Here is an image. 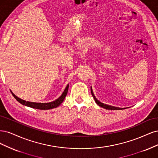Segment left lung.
<instances>
[{"label":"left lung","mask_w":158,"mask_h":158,"mask_svg":"<svg viewBox=\"0 0 158 158\" xmlns=\"http://www.w3.org/2000/svg\"><path fill=\"white\" fill-rule=\"evenodd\" d=\"M90 90H91V94H92L93 98L96 102V103L99 106L102 107V108H103L104 109H106V110H123V109H125V108H118V107H114V106H110V105H107V104H104V103H102L100 102V101H98L97 99L96 98L93 92V89H92V87L90 88Z\"/></svg>","instance_id":"1"}]
</instances>
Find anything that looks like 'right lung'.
<instances>
[{"instance_id": "right-lung-1", "label": "right lung", "mask_w": 158, "mask_h": 158, "mask_svg": "<svg viewBox=\"0 0 158 158\" xmlns=\"http://www.w3.org/2000/svg\"><path fill=\"white\" fill-rule=\"evenodd\" d=\"M68 88H69V85H67L62 94L61 95L58 99H56L53 102H48V103H37V102H31L25 101L18 98V96H16L12 92V90H10V92L12 93L14 97L16 98V100L23 105L30 107V108H32L38 109V110H50L54 108H57L58 106H59L63 102V101L64 100L66 95H67Z\"/></svg>"}]
</instances>
